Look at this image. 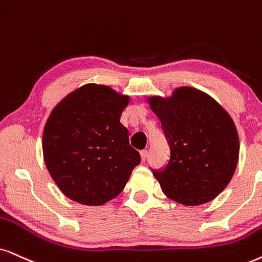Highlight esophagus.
I'll return each instance as SVG.
<instances>
[{"label": "esophagus", "mask_w": 262, "mask_h": 262, "mask_svg": "<svg viewBox=\"0 0 262 262\" xmlns=\"http://www.w3.org/2000/svg\"><path fill=\"white\" fill-rule=\"evenodd\" d=\"M140 156H141V161H142V162L146 161V158H147V150H142V151H140Z\"/></svg>", "instance_id": "34e87169"}]
</instances>
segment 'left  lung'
Instances as JSON below:
<instances>
[{
  "label": "left lung",
  "mask_w": 262,
  "mask_h": 262,
  "mask_svg": "<svg viewBox=\"0 0 262 262\" xmlns=\"http://www.w3.org/2000/svg\"><path fill=\"white\" fill-rule=\"evenodd\" d=\"M170 147L163 170H154L163 193L184 205L213 201L232 179L239 138L228 112L207 93L192 87L170 97L147 98Z\"/></svg>",
  "instance_id": "obj_1"
}]
</instances>
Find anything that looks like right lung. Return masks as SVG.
Wrapping results in <instances>:
<instances>
[{
    "label": "right lung",
    "instance_id": "1",
    "mask_svg": "<svg viewBox=\"0 0 262 262\" xmlns=\"http://www.w3.org/2000/svg\"><path fill=\"white\" fill-rule=\"evenodd\" d=\"M129 101L107 85L88 83L52 110L43 129V160L68 198L102 205L123 191L140 163L120 122Z\"/></svg>",
    "mask_w": 262,
    "mask_h": 262
}]
</instances>
